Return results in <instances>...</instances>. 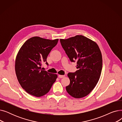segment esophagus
Masks as SVG:
<instances>
[{"mask_svg":"<svg viewBox=\"0 0 122 122\" xmlns=\"http://www.w3.org/2000/svg\"><path fill=\"white\" fill-rule=\"evenodd\" d=\"M64 76H65V75H58V78H63L64 77Z\"/></svg>","mask_w":122,"mask_h":122,"instance_id":"1","label":"esophagus"}]
</instances>
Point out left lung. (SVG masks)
Instances as JSON below:
<instances>
[{"label":"left lung","instance_id":"obj_1","mask_svg":"<svg viewBox=\"0 0 122 122\" xmlns=\"http://www.w3.org/2000/svg\"><path fill=\"white\" fill-rule=\"evenodd\" d=\"M61 46L71 62H76L77 71L69 73L70 82L67 92L76 98L84 97L97 85L101 75L102 58L97 43L86 36L77 35L60 40Z\"/></svg>","mask_w":122,"mask_h":122}]
</instances>
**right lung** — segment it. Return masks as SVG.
<instances>
[{
	"instance_id": "obj_1",
	"label": "right lung",
	"mask_w": 122,
	"mask_h": 122,
	"mask_svg": "<svg viewBox=\"0 0 122 122\" xmlns=\"http://www.w3.org/2000/svg\"><path fill=\"white\" fill-rule=\"evenodd\" d=\"M58 39L50 40L38 36L25 41L16 56L15 72L19 84L29 94L41 97L49 92L57 75L42 70V63L46 59Z\"/></svg>"
}]
</instances>
